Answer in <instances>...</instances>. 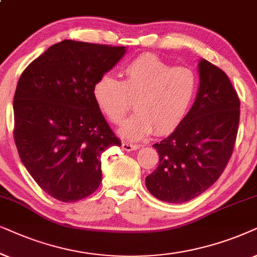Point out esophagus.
<instances>
[{
	"instance_id": "esophagus-1",
	"label": "esophagus",
	"mask_w": 257,
	"mask_h": 257,
	"mask_svg": "<svg viewBox=\"0 0 257 257\" xmlns=\"http://www.w3.org/2000/svg\"><path fill=\"white\" fill-rule=\"evenodd\" d=\"M140 148L139 145H133L129 142H122V149L125 152H132V150H138Z\"/></svg>"
}]
</instances>
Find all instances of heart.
I'll list each match as a JSON object with an SVG mask.
<instances>
[{
	"instance_id": "b5f03b06",
	"label": "heart",
	"mask_w": 257,
	"mask_h": 257,
	"mask_svg": "<svg viewBox=\"0 0 257 257\" xmlns=\"http://www.w3.org/2000/svg\"><path fill=\"white\" fill-rule=\"evenodd\" d=\"M197 89V77L189 68L164 63L153 55H143L123 70L121 81L104 75L93 87L100 110L114 124H121L132 109L136 111L122 126L123 138L139 141L155 131L166 135L186 117Z\"/></svg>"
}]
</instances>
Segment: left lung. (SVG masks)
Instances as JSON below:
<instances>
[{"mask_svg": "<svg viewBox=\"0 0 257 257\" xmlns=\"http://www.w3.org/2000/svg\"><path fill=\"white\" fill-rule=\"evenodd\" d=\"M200 85L193 107L181 124L159 143L157 168L146 177L147 189L161 201L183 203L218 180L234 150L240 98L227 74L201 60Z\"/></svg>", "mask_w": 257, "mask_h": 257, "instance_id": "left-lung-1", "label": "left lung"}]
</instances>
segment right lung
Masks as SVG:
<instances>
[{
    "instance_id": "1",
    "label": "right lung",
    "mask_w": 257,
    "mask_h": 257,
    "mask_svg": "<svg viewBox=\"0 0 257 257\" xmlns=\"http://www.w3.org/2000/svg\"><path fill=\"white\" fill-rule=\"evenodd\" d=\"M124 47L64 40L23 71L14 95L20 159L51 197L75 202L97 189L101 155L121 146L93 97V87Z\"/></svg>"
}]
</instances>
